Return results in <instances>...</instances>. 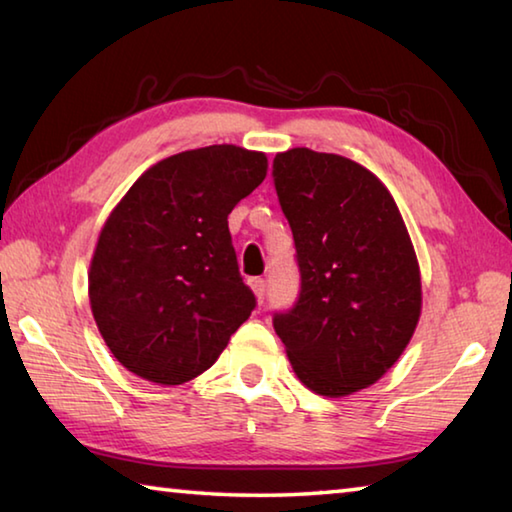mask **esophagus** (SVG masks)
Wrapping results in <instances>:
<instances>
[{
  "label": "esophagus",
  "instance_id": "34e87169",
  "mask_svg": "<svg viewBox=\"0 0 512 512\" xmlns=\"http://www.w3.org/2000/svg\"><path fill=\"white\" fill-rule=\"evenodd\" d=\"M250 288H253V293L259 302L264 300V293H266V280L264 277H253V280H248Z\"/></svg>",
  "mask_w": 512,
  "mask_h": 512
}]
</instances>
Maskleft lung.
Here are the masks:
<instances>
[{
    "label": "left lung",
    "mask_w": 512,
    "mask_h": 512,
    "mask_svg": "<svg viewBox=\"0 0 512 512\" xmlns=\"http://www.w3.org/2000/svg\"><path fill=\"white\" fill-rule=\"evenodd\" d=\"M293 230L300 297L273 327L311 392L349 396L401 358L421 318V271L392 194L338 154L293 147L273 161Z\"/></svg>",
    "instance_id": "8db88e82"
}]
</instances>
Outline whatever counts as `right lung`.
<instances>
[{"label": "right lung", "instance_id": "right-lung-1", "mask_svg": "<svg viewBox=\"0 0 512 512\" xmlns=\"http://www.w3.org/2000/svg\"><path fill=\"white\" fill-rule=\"evenodd\" d=\"M264 152L188 150L138 176L100 230L89 302L114 358L150 383L181 385L215 365L255 309L228 215L266 179Z\"/></svg>", "mask_w": 512, "mask_h": 512}]
</instances>
